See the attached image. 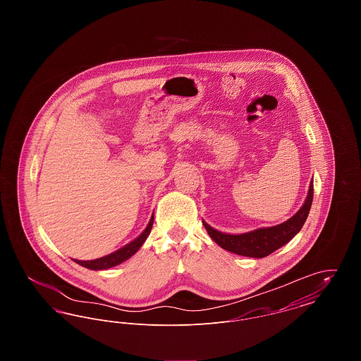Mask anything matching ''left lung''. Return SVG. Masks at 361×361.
<instances>
[{
	"instance_id": "obj_1",
	"label": "left lung",
	"mask_w": 361,
	"mask_h": 361,
	"mask_svg": "<svg viewBox=\"0 0 361 361\" xmlns=\"http://www.w3.org/2000/svg\"><path fill=\"white\" fill-rule=\"evenodd\" d=\"M312 195H314V185L311 181L309 195L303 207L292 216L291 219L274 227L258 228L250 233L231 235V234H224L212 228L206 222H203V224L206 227L208 235L221 247H224V250L233 252L240 256H246V257H267L271 253L276 252L279 247L290 242L300 231V228L303 227V224L309 216L310 208L312 203Z\"/></svg>"
}]
</instances>
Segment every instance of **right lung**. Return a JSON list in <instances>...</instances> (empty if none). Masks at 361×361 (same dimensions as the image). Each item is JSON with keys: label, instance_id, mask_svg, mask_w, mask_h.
<instances>
[{"label": "right lung", "instance_id": "1", "mask_svg": "<svg viewBox=\"0 0 361 361\" xmlns=\"http://www.w3.org/2000/svg\"><path fill=\"white\" fill-rule=\"evenodd\" d=\"M153 221H154V216H152L150 222L147 224L146 230L137 237V240L130 242L128 245H126L124 247H121L119 250L105 256V257L97 258V259H90V261H80V259H74L77 264L85 267L87 269H93V271H100V269H106V268H112L118 264H121L123 261L128 259L133 255H135L139 247L143 245V242L147 238V235L150 234L152 231V227H153Z\"/></svg>", "mask_w": 361, "mask_h": 361}]
</instances>
